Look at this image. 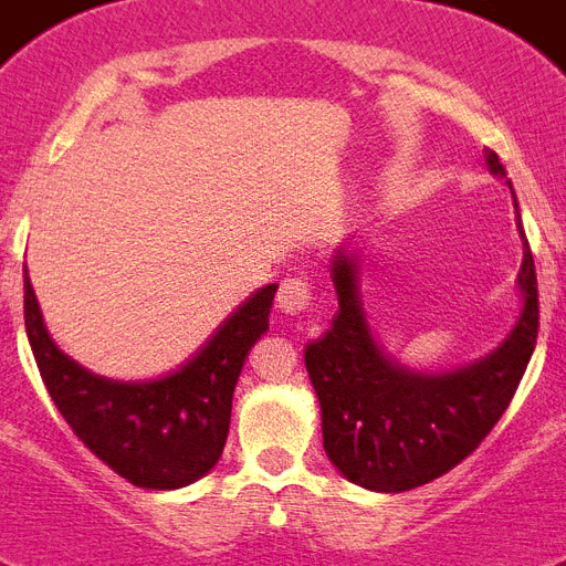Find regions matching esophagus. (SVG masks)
<instances>
[{
  "instance_id": "1",
  "label": "esophagus",
  "mask_w": 566,
  "mask_h": 566,
  "mask_svg": "<svg viewBox=\"0 0 566 566\" xmlns=\"http://www.w3.org/2000/svg\"><path fill=\"white\" fill-rule=\"evenodd\" d=\"M312 306V286H308L306 277L300 274H292L280 283L277 292V308L283 314H300Z\"/></svg>"
}]
</instances>
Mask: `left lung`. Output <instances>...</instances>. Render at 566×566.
<instances>
[{"label":"left lung","mask_w":566,"mask_h":566,"mask_svg":"<svg viewBox=\"0 0 566 566\" xmlns=\"http://www.w3.org/2000/svg\"><path fill=\"white\" fill-rule=\"evenodd\" d=\"M484 164L490 175L507 178L493 149H484ZM516 227L524 247L516 323L490 354L439 374L411 371L379 345L363 306L354 240L332 254L339 308L332 328L306 345V371L319 399L323 448L348 482L377 493L433 482L476 451L507 411L538 337L536 266L518 203Z\"/></svg>","instance_id":"left-lung-1"}]
</instances>
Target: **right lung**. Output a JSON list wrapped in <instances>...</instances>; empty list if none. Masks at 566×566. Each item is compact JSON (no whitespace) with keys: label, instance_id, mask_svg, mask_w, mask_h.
Segmentation results:
<instances>
[{"label":"right lung","instance_id":"obj_1","mask_svg":"<svg viewBox=\"0 0 566 566\" xmlns=\"http://www.w3.org/2000/svg\"><path fill=\"white\" fill-rule=\"evenodd\" d=\"M274 292L277 283L258 289L181 368L138 382L98 377L53 343L28 266L24 328L44 388L73 433L135 488L175 490L207 476L221 459L234 385L266 334Z\"/></svg>","mask_w":566,"mask_h":566}]
</instances>
